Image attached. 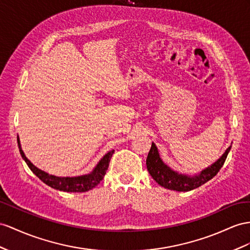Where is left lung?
Wrapping results in <instances>:
<instances>
[{"instance_id": "8db88e82", "label": "left lung", "mask_w": 250, "mask_h": 250, "mask_svg": "<svg viewBox=\"0 0 250 250\" xmlns=\"http://www.w3.org/2000/svg\"><path fill=\"white\" fill-rule=\"evenodd\" d=\"M230 149H231V146L214 164L203 170L201 173L189 176L178 173L166 165L159 156L155 144L152 143L148 157H146V169H148L153 180L158 185H161L162 187L175 191H190L202 186L217 174V172L220 171L224 163H225Z\"/></svg>"}]
</instances>
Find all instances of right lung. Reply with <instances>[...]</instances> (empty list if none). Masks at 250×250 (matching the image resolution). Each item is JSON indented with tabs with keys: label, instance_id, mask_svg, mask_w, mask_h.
Here are the masks:
<instances>
[{
	"label": "right lung",
	"instance_id": "obj_1",
	"mask_svg": "<svg viewBox=\"0 0 250 250\" xmlns=\"http://www.w3.org/2000/svg\"><path fill=\"white\" fill-rule=\"evenodd\" d=\"M18 146L20 149V153L22 158L27 164L29 169L33 171V173L36 174L40 180L46 184L47 186L52 187L56 190H60L64 192H85L95 188L97 185L104 180V177L106 173V170L108 168V164H110L111 157L114 153V150L107 152L106 154L102 157L97 166L94 168L91 173L81 175V176H75V177H59L55 175H50L46 172H44L40 169H38L36 166L30 163L29 159L25 156L24 152L21 148L20 139L18 136Z\"/></svg>",
	"mask_w": 250,
	"mask_h": 250
}]
</instances>
